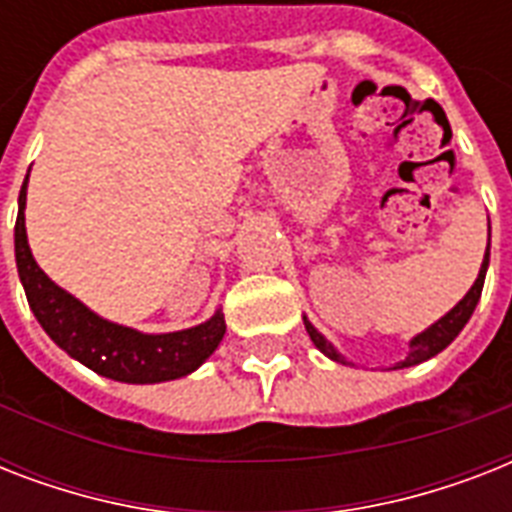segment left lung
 Listing matches in <instances>:
<instances>
[{"label": "left lung", "instance_id": "left-lung-1", "mask_svg": "<svg viewBox=\"0 0 512 512\" xmlns=\"http://www.w3.org/2000/svg\"><path fill=\"white\" fill-rule=\"evenodd\" d=\"M486 268H489V247H486L484 263H481V271H478L476 284L470 287L468 295L462 297L460 303L454 305L452 311L446 313L444 319H438L433 327L425 329L422 335L414 337L412 345H409V356H406V361H401L398 366H414V364H420V361H428V358H433L436 353H441V350H444L446 345L454 340V337L460 335L462 327L468 324V319L473 316V311H476L478 300H481V289H484ZM305 329H308V335H311L313 345H316V348H319L324 356H329L332 361H342L340 353L332 348V342L324 340V337H321L319 332L313 329L311 321H305ZM342 364H345V361H342Z\"/></svg>", "mask_w": 512, "mask_h": 512}]
</instances>
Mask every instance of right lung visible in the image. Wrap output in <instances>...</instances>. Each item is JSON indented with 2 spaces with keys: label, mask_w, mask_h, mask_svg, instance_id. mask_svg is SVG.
Segmentation results:
<instances>
[{
  "label": "right lung",
  "mask_w": 512,
  "mask_h": 512,
  "mask_svg": "<svg viewBox=\"0 0 512 512\" xmlns=\"http://www.w3.org/2000/svg\"><path fill=\"white\" fill-rule=\"evenodd\" d=\"M28 183V175H26ZM26 183L18 196V220H15V260L26 289L28 305L36 321L68 356L90 366L92 372L119 382H164L191 374L212 356L225 335L223 313L199 327L170 332V335H143L130 327H119L100 319L90 308H84L66 289L47 279V273L36 265L26 239Z\"/></svg>",
  "instance_id": "right-lung-1"
}]
</instances>
